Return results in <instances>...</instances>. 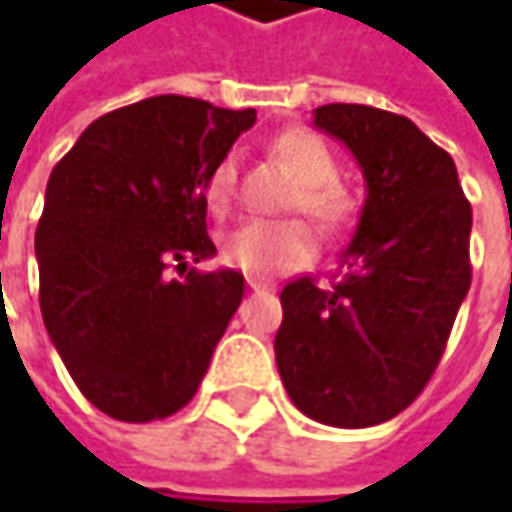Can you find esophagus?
<instances>
[{
  "label": "esophagus",
  "mask_w": 512,
  "mask_h": 512,
  "mask_svg": "<svg viewBox=\"0 0 512 512\" xmlns=\"http://www.w3.org/2000/svg\"><path fill=\"white\" fill-rule=\"evenodd\" d=\"M249 287H252L255 293H260V290H266V284H263V281H257V278H249Z\"/></svg>",
  "instance_id": "esophagus-1"
}]
</instances>
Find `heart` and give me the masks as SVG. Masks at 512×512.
<instances>
[{"mask_svg":"<svg viewBox=\"0 0 512 512\" xmlns=\"http://www.w3.org/2000/svg\"><path fill=\"white\" fill-rule=\"evenodd\" d=\"M272 151L299 177L293 207L305 210L326 228H338L353 213V195L338 180V159L329 145L308 130H287ZM207 201L222 210L237 192V156H222L204 180ZM314 231L302 219H249L225 237L222 255L249 275L287 272L314 255Z\"/></svg>","mask_w":512,"mask_h":512,"instance_id":"1","label":"heart"}]
</instances>
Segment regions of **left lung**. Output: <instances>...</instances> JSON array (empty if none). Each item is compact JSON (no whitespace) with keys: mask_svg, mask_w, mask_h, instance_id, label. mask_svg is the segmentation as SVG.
Wrapping results in <instances>:
<instances>
[{"mask_svg":"<svg viewBox=\"0 0 512 512\" xmlns=\"http://www.w3.org/2000/svg\"><path fill=\"white\" fill-rule=\"evenodd\" d=\"M314 124L353 151L367 201L335 284H284L275 364L299 412L356 430L403 412L436 373L471 284V204L451 154L409 118L329 103Z\"/></svg>","mask_w":512,"mask_h":512,"instance_id":"1","label":"left lung"}]
</instances>
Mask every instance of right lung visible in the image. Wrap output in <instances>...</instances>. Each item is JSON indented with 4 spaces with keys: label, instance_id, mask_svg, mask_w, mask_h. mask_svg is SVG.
<instances>
[{
    "label": "right lung",
    "instance_id": "add662e5",
    "mask_svg": "<svg viewBox=\"0 0 512 512\" xmlns=\"http://www.w3.org/2000/svg\"><path fill=\"white\" fill-rule=\"evenodd\" d=\"M252 124L255 109L148 97L97 118L52 168L41 314L79 391L115 421L180 412L243 302L237 269L186 266L216 255L204 180ZM174 259L180 279L164 275Z\"/></svg>",
    "mask_w": 512,
    "mask_h": 512
}]
</instances>
